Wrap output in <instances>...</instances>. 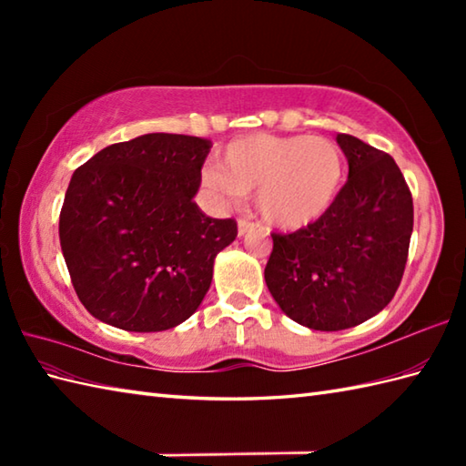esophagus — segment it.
Instances as JSON below:
<instances>
[{
  "label": "esophagus",
  "instance_id": "1",
  "mask_svg": "<svg viewBox=\"0 0 466 466\" xmlns=\"http://www.w3.org/2000/svg\"><path fill=\"white\" fill-rule=\"evenodd\" d=\"M252 228H254L252 222H248V220H238V236H244L246 232H250Z\"/></svg>",
  "mask_w": 466,
  "mask_h": 466
}]
</instances>
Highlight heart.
<instances>
[{
	"instance_id": "obj_1",
	"label": "heart",
	"mask_w": 466,
	"mask_h": 466,
	"mask_svg": "<svg viewBox=\"0 0 466 466\" xmlns=\"http://www.w3.org/2000/svg\"><path fill=\"white\" fill-rule=\"evenodd\" d=\"M342 177L340 150L326 137L250 134L228 144L202 182L224 202L256 192V210L266 224L300 230L329 212Z\"/></svg>"
}]
</instances>
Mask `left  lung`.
I'll use <instances>...</instances> for the list:
<instances>
[{"instance_id":"1","label":"left lung","mask_w":466,"mask_h":466,"mask_svg":"<svg viewBox=\"0 0 466 466\" xmlns=\"http://www.w3.org/2000/svg\"><path fill=\"white\" fill-rule=\"evenodd\" d=\"M349 180L329 212L292 234H272L264 280L280 310L312 330L372 319L397 292L412 234V196L389 154L336 136Z\"/></svg>"}]
</instances>
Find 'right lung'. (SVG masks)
<instances>
[{
	"instance_id": "1",
	"label": "right lung",
	"mask_w": 466,
	"mask_h": 466,
	"mask_svg": "<svg viewBox=\"0 0 466 466\" xmlns=\"http://www.w3.org/2000/svg\"><path fill=\"white\" fill-rule=\"evenodd\" d=\"M212 144L144 134L77 167L59 214V244L77 299L127 332L174 329L198 310L236 222L196 206Z\"/></svg>"
}]
</instances>
